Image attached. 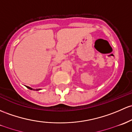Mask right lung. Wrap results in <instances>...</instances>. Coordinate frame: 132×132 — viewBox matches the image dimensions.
<instances>
[{"instance_id":"1","label":"right lung","mask_w":132,"mask_h":132,"mask_svg":"<svg viewBox=\"0 0 132 132\" xmlns=\"http://www.w3.org/2000/svg\"><path fill=\"white\" fill-rule=\"evenodd\" d=\"M26 87H27L28 88H29V89H30V90H35L33 89V88H31V87H28V86H26ZM41 90L40 88H39V89H36V90Z\"/></svg>"}]
</instances>
